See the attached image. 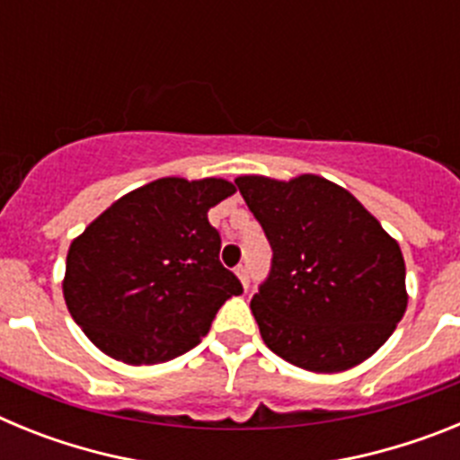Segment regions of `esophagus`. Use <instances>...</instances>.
<instances>
[{
    "label": "esophagus",
    "instance_id": "obj_1",
    "mask_svg": "<svg viewBox=\"0 0 460 460\" xmlns=\"http://www.w3.org/2000/svg\"><path fill=\"white\" fill-rule=\"evenodd\" d=\"M234 274H237V279H239V283H242L243 290H249V270H246L243 265H239L237 270H234Z\"/></svg>",
    "mask_w": 460,
    "mask_h": 460
}]
</instances>
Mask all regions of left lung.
<instances>
[{"label": "left lung", "mask_w": 460, "mask_h": 460, "mask_svg": "<svg viewBox=\"0 0 460 460\" xmlns=\"http://www.w3.org/2000/svg\"><path fill=\"white\" fill-rule=\"evenodd\" d=\"M234 184L274 251L251 302L267 348L311 373L350 371L376 355L408 308L396 239L320 174H242Z\"/></svg>", "instance_id": "obj_1"}]
</instances>
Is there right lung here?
<instances>
[{
    "label": "right lung",
    "mask_w": 460,
    "mask_h": 460,
    "mask_svg": "<svg viewBox=\"0 0 460 460\" xmlns=\"http://www.w3.org/2000/svg\"><path fill=\"white\" fill-rule=\"evenodd\" d=\"M234 190L221 177H164L121 195L73 239L64 299L101 352L149 367L200 343L218 308L242 292L207 218Z\"/></svg>",
    "instance_id": "obj_1"
}]
</instances>
